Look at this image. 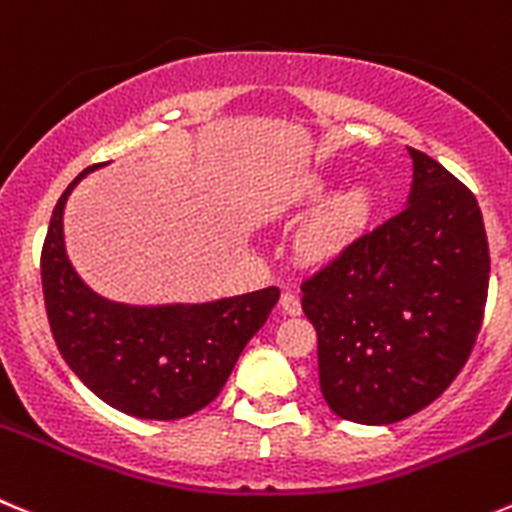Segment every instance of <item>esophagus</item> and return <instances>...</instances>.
Wrapping results in <instances>:
<instances>
[{"mask_svg":"<svg viewBox=\"0 0 512 512\" xmlns=\"http://www.w3.org/2000/svg\"><path fill=\"white\" fill-rule=\"evenodd\" d=\"M281 309L286 311L289 316H299L301 314V301L294 291H284L281 294Z\"/></svg>","mask_w":512,"mask_h":512,"instance_id":"1","label":"esophagus"}]
</instances>
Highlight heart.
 Masks as SVG:
<instances>
[{
  "label": "heart",
  "mask_w": 512,
  "mask_h": 512,
  "mask_svg": "<svg viewBox=\"0 0 512 512\" xmlns=\"http://www.w3.org/2000/svg\"><path fill=\"white\" fill-rule=\"evenodd\" d=\"M332 191L329 175H311L296 188L294 201L299 206H316ZM372 218V196L367 188L349 186L332 196L316 211V216L306 223L299 236V251L306 261H332L342 256L354 241L364 233Z\"/></svg>",
  "instance_id": "heart-1"
}]
</instances>
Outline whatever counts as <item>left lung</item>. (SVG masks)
<instances>
[{
	"mask_svg": "<svg viewBox=\"0 0 512 512\" xmlns=\"http://www.w3.org/2000/svg\"><path fill=\"white\" fill-rule=\"evenodd\" d=\"M407 153L405 211L301 284L321 394L359 425H392L435 402L465 367L488 299L478 201L435 158Z\"/></svg>",
	"mask_w": 512,
	"mask_h": 512,
	"instance_id": "left-lung-1",
	"label": "left lung"
}]
</instances>
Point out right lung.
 Instances as JSON below:
<instances>
[{
    "mask_svg": "<svg viewBox=\"0 0 512 512\" xmlns=\"http://www.w3.org/2000/svg\"><path fill=\"white\" fill-rule=\"evenodd\" d=\"M97 165L57 201L42 248V291L62 359L90 392L140 420H180L211 405L248 339L279 301V289L206 304L133 306L92 291L65 248V203Z\"/></svg>",
    "mask_w": 512,
    "mask_h": 512,
    "instance_id": "obj_1",
    "label": "right lung"
}]
</instances>
